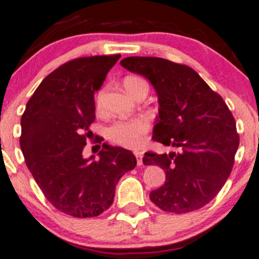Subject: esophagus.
<instances>
[{"instance_id":"34e87169","label":"esophagus","mask_w":259,"mask_h":259,"mask_svg":"<svg viewBox=\"0 0 259 259\" xmlns=\"http://www.w3.org/2000/svg\"><path fill=\"white\" fill-rule=\"evenodd\" d=\"M134 155H135V158H137L138 165H142L143 164V153H140V151H135Z\"/></svg>"}]
</instances>
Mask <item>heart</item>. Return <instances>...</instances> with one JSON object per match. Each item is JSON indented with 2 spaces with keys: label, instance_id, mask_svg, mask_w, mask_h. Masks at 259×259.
Masks as SVG:
<instances>
[{
  "label": "heart",
  "instance_id": "obj_1",
  "mask_svg": "<svg viewBox=\"0 0 259 259\" xmlns=\"http://www.w3.org/2000/svg\"><path fill=\"white\" fill-rule=\"evenodd\" d=\"M124 88L126 89L127 93L130 95L135 96L142 91H148L149 86L148 82L144 79L137 75H129L122 81ZM104 98H105V89L99 90L98 95H96V109L101 110L104 103ZM150 125L145 117H135L132 120H119L115 121L110 126L106 129V137L109 140L119 144L125 148L137 149L140 148L146 140V134L149 133Z\"/></svg>",
  "mask_w": 259,
  "mask_h": 259
}]
</instances>
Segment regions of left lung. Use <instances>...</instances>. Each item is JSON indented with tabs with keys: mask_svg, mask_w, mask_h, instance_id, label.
<instances>
[{
	"mask_svg": "<svg viewBox=\"0 0 259 259\" xmlns=\"http://www.w3.org/2000/svg\"><path fill=\"white\" fill-rule=\"evenodd\" d=\"M120 65L143 75L159 99L154 142L178 153L144 154L145 165L165 171V183L150 193L161 210L184 214L204 207L223 188L239 145L236 120L219 94L192 67L161 57H125Z\"/></svg>",
	"mask_w": 259,
	"mask_h": 259,
	"instance_id": "1",
	"label": "left lung"
}]
</instances>
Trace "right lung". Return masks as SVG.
Segmentation results:
<instances>
[{"instance_id": "add662e5", "label": "right lung", "mask_w": 259, "mask_h": 259, "mask_svg": "<svg viewBox=\"0 0 259 259\" xmlns=\"http://www.w3.org/2000/svg\"><path fill=\"white\" fill-rule=\"evenodd\" d=\"M120 56L65 62L41 81L21 117L20 146L28 170L46 199L75 218L108 209L119 179L137 165L132 151L108 144L99 151V160L82 156L93 135L94 94Z\"/></svg>"}]
</instances>
